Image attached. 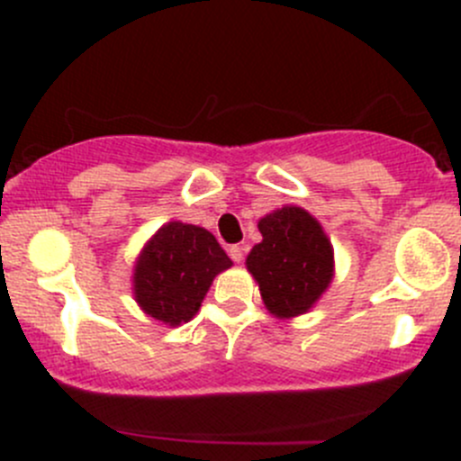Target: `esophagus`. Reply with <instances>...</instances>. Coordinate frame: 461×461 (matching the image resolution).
Listing matches in <instances>:
<instances>
[{
    "mask_svg": "<svg viewBox=\"0 0 461 461\" xmlns=\"http://www.w3.org/2000/svg\"><path fill=\"white\" fill-rule=\"evenodd\" d=\"M227 252H230V257H231V260H234V263H240V260H243V257H245L243 245H231Z\"/></svg>",
    "mask_w": 461,
    "mask_h": 461,
    "instance_id": "34e87169",
    "label": "esophagus"
}]
</instances>
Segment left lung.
Listing matches in <instances>:
<instances>
[{"instance_id": "left-lung-1", "label": "left lung", "mask_w": 461, "mask_h": 461, "mask_svg": "<svg viewBox=\"0 0 461 461\" xmlns=\"http://www.w3.org/2000/svg\"><path fill=\"white\" fill-rule=\"evenodd\" d=\"M263 240L249 252V274L274 317L305 314L334 276V249L317 218L303 207L285 204L258 221Z\"/></svg>"}]
</instances>
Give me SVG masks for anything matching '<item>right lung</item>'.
Segmentation results:
<instances>
[{
	"label": "right lung",
	"instance_id": "add662e5",
	"mask_svg": "<svg viewBox=\"0 0 461 461\" xmlns=\"http://www.w3.org/2000/svg\"><path fill=\"white\" fill-rule=\"evenodd\" d=\"M231 267L225 249L212 231L187 222L162 225L133 269V296L149 317L167 325H180L201 310L216 274Z\"/></svg>",
	"mask_w": 461,
	"mask_h": 461
}]
</instances>
